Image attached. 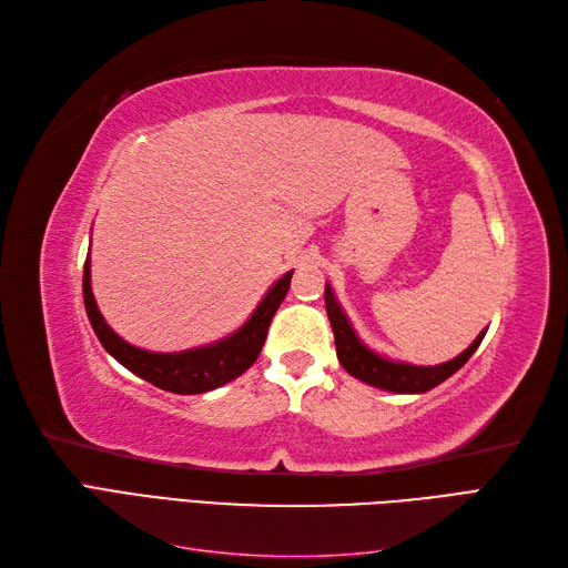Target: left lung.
<instances>
[{
	"label": "left lung",
	"instance_id": "8db88e82",
	"mask_svg": "<svg viewBox=\"0 0 568 568\" xmlns=\"http://www.w3.org/2000/svg\"><path fill=\"white\" fill-rule=\"evenodd\" d=\"M324 305H326V315H329L332 329H334V343H336V355L338 363L343 365L348 374H353L355 379L365 382L376 388H386L395 393H424L428 388H434L443 384L448 376H453L467 359L476 353V348L484 341L486 332H480L471 346L457 355L450 363H443L436 367H415V365H403V363H390V359H384L379 355H374L367 351L363 343L357 341L351 322L343 315L338 307L329 284L324 288Z\"/></svg>",
	"mask_w": 568,
	"mask_h": 568
}]
</instances>
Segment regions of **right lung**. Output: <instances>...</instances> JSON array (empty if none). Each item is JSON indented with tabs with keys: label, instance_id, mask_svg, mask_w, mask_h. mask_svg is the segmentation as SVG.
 I'll return each instance as SVG.
<instances>
[{
	"label": "right lung",
	"instance_id": "right-lung-1",
	"mask_svg": "<svg viewBox=\"0 0 568 568\" xmlns=\"http://www.w3.org/2000/svg\"><path fill=\"white\" fill-rule=\"evenodd\" d=\"M291 286V272L274 284L263 303L255 307L251 320L232 334L230 338L213 343V346L184 351V353H149L142 348H134L125 343L97 311V303L92 296L90 286V257L84 261V274H82V298L84 311H88L90 324L97 334V338L120 365L128 367L132 374L142 376L149 384L159 386L170 393L194 395L213 390L222 384H227L236 376H242L263 351V343L267 338L270 322L282 305L286 291Z\"/></svg>",
	"mask_w": 568,
	"mask_h": 568
}]
</instances>
